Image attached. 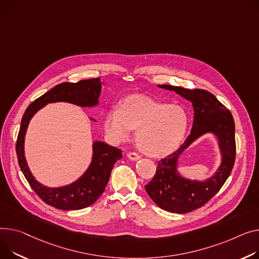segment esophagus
I'll return each instance as SVG.
<instances>
[{"mask_svg":"<svg viewBox=\"0 0 259 259\" xmlns=\"http://www.w3.org/2000/svg\"><path fill=\"white\" fill-rule=\"evenodd\" d=\"M127 156H128V158L131 159V160H139V159H141V155L135 153V152H129V153L127 154Z\"/></svg>","mask_w":259,"mask_h":259,"instance_id":"1","label":"esophagus"}]
</instances>
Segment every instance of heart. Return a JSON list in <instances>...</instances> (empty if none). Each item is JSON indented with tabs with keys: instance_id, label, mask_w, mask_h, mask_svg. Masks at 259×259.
<instances>
[{
	"instance_id": "1",
	"label": "heart",
	"mask_w": 259,
	"mask_h": 259,
	"mask_svg": "<svg viewBox=\"0 0 259 259\" xmlns=\"http://www.w3.org/2000/svg\"><path fill=\"white\" fill-rule=\"evenodd\" d=\"M189 125L187 111L178 104L132 96L110 109L104 119L106 132L116 142L135 133V144L152 157H163L173 153L182 143Z\"/></svg>"
}]
</instances>
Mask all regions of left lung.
<instances>
[{
	"instance_id": "left-lung-1",
	"label": "left lung",
	"mask_w": 259,
	"mask_h": 259,
	"mask_svg": "<svg viewBox=\"0 0 259 259\" xmlns=\"http://www.w3.org/2000/svg\"><path fill=\"white\" fill-rule=\"evenodd\" d=\"M159 88L174 91L193 103L194 124L185 142L167 157L158 161L156 173L145 186L149 197L158 207L174 213L194 211L207 203L224 185L231 174L235 161V125L226 106L209 92L196 89L186 90L180 86L162 84ZM212 132L219 139L222 164L207 182H191L179 177L176 165L179 155L199 136Z\"/></svg>"
}]
</instances>
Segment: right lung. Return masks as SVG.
Listing matches in <instances>:
<instances>
[{
    "instance_id": "right-lung-1",
    "label": "right lung",
    "mask_w": 259,
    "mask_h": 259,
    "mask_svg": "<svg viewBox=\"0 0 259 259\" xmlns=\"http://www.w3.org/2000/svg\"><path fill=\"white\" fill-rule=\"evenodd\" d=\"M100 93L101 77L76 83H60L32 102L23 115L15 145L17 160L31 188L52 207L61 210H78L94 204L105 191L114 163L123 157L122 150L102 142L95 143L93 161L85 174L70 185L50 188L34 179L26 162L24 141L30 119L48 103L68 102L83 107L97 105Z\"/></svg>"
}]
</instances>
